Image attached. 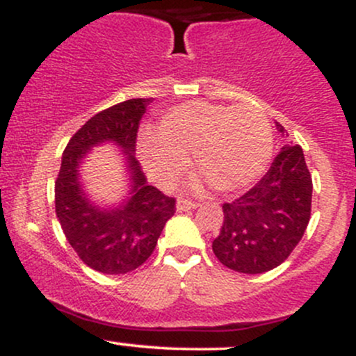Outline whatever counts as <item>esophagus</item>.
<instances>
[{"label":"esophagus","instance_id":"34e87169","mask_svg":"<svg viewBox=\"0 0 356 356\" xmlns=\"http://www.w3.org/2000/svg\"><path fill=\"white\" fill-rule=\"evenodd\" d=\"M177 211L179 212H184V211H191V209H195L197 207V204L192 202V201H187V199H179L177 201Z\"/></svg>","mask_w":356,"mask_h":356}]
</instances>
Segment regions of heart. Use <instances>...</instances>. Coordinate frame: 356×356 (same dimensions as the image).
I'll return each mask as SVG.
<instances>
[{
    "label": "heart",
    "instance_id": "b5f03b06",
    "mask_svg": "<svg viewBox=\"0 0 356 356\" xmlns=\"http://www.w3.org/2000/svg\"><path fill=\"white\" fill-rule=\"evenodd\" d=\"M273 152V127L252 105H224L192 100L159 118L155 136L140 140L147 174L172 187L189 170L194 154L199 172L218 192L246 189L261 177Z\"/></svg>",
    "mask_w": 356,
    "mask_h": 356
}]
</instances>
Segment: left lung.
<instances>
[{
    "label": "left lung",
    "instance_id": "obj_1",
    "mask_svg": "<svg viewBox=\"0 0 356 356\" xmlns=\"http://www.w3.org/2000/svg\"><path fill=\"white\" fill-rule=\"evenodd\" d=\"M276 127L284 134L283 125L276 122ZM312 194V174L303 149L286 144L254 187L222 204V226L212 241L216 257L244 275H259L280 266L308 227Z\"/></svg>",
    "mask_w": 356,
    "mask_h": 356
}]
</instances>
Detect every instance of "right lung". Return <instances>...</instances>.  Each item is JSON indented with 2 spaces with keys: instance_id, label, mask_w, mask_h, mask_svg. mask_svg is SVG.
Here are the masks:
<instances>
[{
  "instance_id": "right-lung-1",
  "label": "right lung",
  "mask_w": 356,
  "mask_h": 356,
  "mask_svg": "<svg viewBox=\"0 0 356 356\" xmlns=\"http://www.w3.org/2000/svg\"><path fill=\"white\" fill-rule=\"evenodd\" d=\"M150 102L130 99L102 110L76 130L61 157L55 182L56 218L80 259L104 275H125L142 266L175 212V199L147 184L134 155L138 124ZM102 141H113L124 149L133 179L131 199L112 211L93 207L78 179L81 159Z\"/></svg>"
}]
</instances>
